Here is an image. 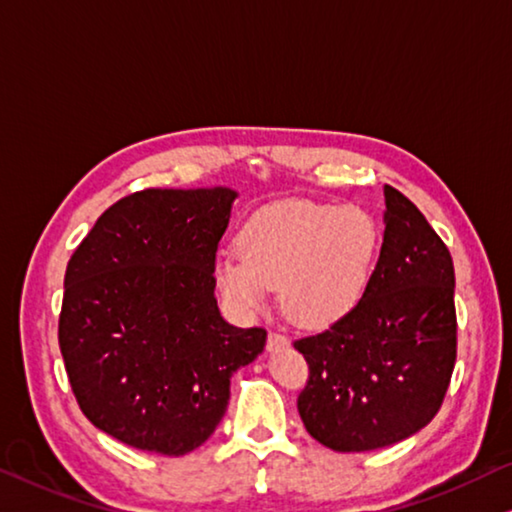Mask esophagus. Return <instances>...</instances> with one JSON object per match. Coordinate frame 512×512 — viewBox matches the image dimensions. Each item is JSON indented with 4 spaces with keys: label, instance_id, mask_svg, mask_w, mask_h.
Segmentation results:
<instances>
[{
    "label": "esophagus",
    "instance_id": "obj_1",
    "mask_svg": "<svg viewBox=\"0 0 512 512\" xmlns=\"http://www.w3.org/2000/svg\"><path fill=\"white\" fill-rule=\"evenodd\" d=\"M286 345H290V338L286 334L270 329V334H267V350H281L286 348Z\"/></svg>",
    "mask_w": 512,
    "mask_h": 512
}]
</instances>
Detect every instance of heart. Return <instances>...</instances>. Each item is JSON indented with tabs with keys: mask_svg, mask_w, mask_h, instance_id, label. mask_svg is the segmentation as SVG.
<instances>
[{
	"mask_svg": "<svg viewBox=\"0 0 512 512\" xmlns=\"http://www.w3.org/2000/svg\"><path fill=\"white\" fill-rule=\"evenodd\" d=\"M380 229L366 210L316 201H277L238 233V254L217 258L215 279L233 306L254 311L267 288L304 327H325L364 297L380 256Z\"/></svg>",
	"mask_w": 512,
	"mask_h": 512,
	"instance_id": "heart-1",
	"label": "heart"
}]
</instances>
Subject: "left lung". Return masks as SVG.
I'll use <instances>...</instances> for the list:
<instances>
[{"label": "left lung", "mask_w": 512, "mask_h": 512, "mask_svg": "<svg viewBox=\"0 0 512 512\" xmlns=\"http://www.w3.org/2000/svg\"><path fill=\"white\" fill-rule=\"evenodd\" d=\"M384 238L350 313L293 343L309 364L297 410L313 439L359 453L403 442L435 419L458 348L455 272L442 238L384 185Z\"/></svg>", "instance_id": "1"}]
</instances>
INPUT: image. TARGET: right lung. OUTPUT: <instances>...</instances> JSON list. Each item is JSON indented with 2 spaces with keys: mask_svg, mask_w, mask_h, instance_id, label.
Wrapping results in <instances>:
<instances>
[{
  "mask_svg": "<svg viewBox=\"0 0 512 512\" xmlns=\"http://www.w3.org/2000/svg\"><path fill=\"white\" fill-rule=\"evenodd\" d=\"M235 194L144 190L98 217L70 256L59 348L93 426L139 451L185 455L222 421L231 375L261 355L215 300V258Z\"/></svg>",
  "mask_w": 512,
  "mask_h": 512,
  "instance_id": "1",
  "label": "right lung"
}]
</instances>
